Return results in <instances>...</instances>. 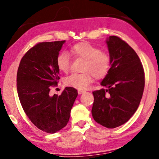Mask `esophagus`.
Instances as JSON below:
<instances>
[{
    "mask_svg": "<svg viewBox=\"0 0 159 159\" xmlns=\"http://www.w3.org/2000/svg\"><path fill=\"white\" fill-rule=\"evenodd\" d=\"M77 92H78V93H79L80 95V94H82V93H85V91H82V90H78Z\"/></svg>",
    "mask_w": 159,
    "mask_h": 159,
    "instance_id": "obj_1",
    "label": "esophagus"
}]
</instances>
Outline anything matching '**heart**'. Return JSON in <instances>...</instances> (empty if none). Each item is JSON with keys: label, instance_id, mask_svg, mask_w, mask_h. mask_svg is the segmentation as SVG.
Here are the masks:
<instances>
[{"label": "heart", "instance_id": "obj_1", "mask_svg": "<svg viewBox=\"0 0 159 159\" xmlns=\"http://www.w3.org/2000/svg\"><path fill=\"white\" fill-rule=\"evenodd\" d=\"M74 57L85 60L83 73H73L67 77L65 83L69 87L80 90L86 89L91 82L93 77L102 79L108 74L111 66V58L107 52L101 51L98 47L82 42L75 44L70 49ZM70 59L66 52H61L57 58L58 68L63 72H68Z\"/></svg>", "mask_w": 159, "mask_h": 159}]
</instances>
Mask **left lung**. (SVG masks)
<instances>
[{
  "label": "left lung",
  "mask_w": 159,
  "mask_h": 159,
  "mask_svg": "<svg viewBox=\"0 0 159 159\" xmlns=\"http://www.w3.org/2000/svg\"><path fill=\"white\" fill-rule=\"evenodd\" d=\"M111 67L101 84L106 89L93 92L94 120L108 129L124 124L137 110L143 97L144 73L138 54L116 36L106 41Z\"/></svg>",
  "instance_id": "1"
}]
</instances>
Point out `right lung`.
<instances>
[{"mask_svg":"<svg viewBox=\"0 0 159 159\" xmlns=\"http://www.w3.org/2000/svg\"><path fill=\"white\" fill-rule=\"evenodd\" d=\"M65 42L36 44L21 58L16 75L17 93L25 113L36 127L48 133L66 126L78 94L73 87H66L60 96L49 94L60 79L57 58Z\"/></svg>","mask_w":159,"mask_h":159,"instance_id":"right-lung-1","label":"right lung"}]
</instances>
